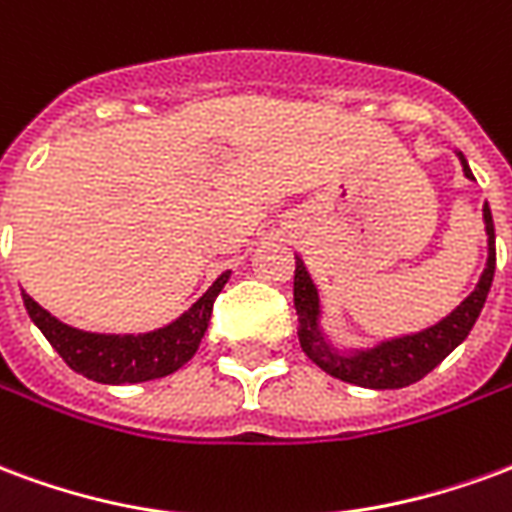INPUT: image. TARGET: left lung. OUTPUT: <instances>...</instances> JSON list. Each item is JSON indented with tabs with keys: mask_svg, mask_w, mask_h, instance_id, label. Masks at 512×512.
<instances>
[{
	"mask_svg": "<svg viewBox=\"0 0 512 512\" xmlns=\"http://www.w3.org/2000/svg\"><path fill=\"white\" fill-rule=\"evenodd\" d=\"M461 156V153H458ZM466 178H472V169L461 156ZM485 233H488V266L477 288L469 299L463 301L458 310H452L444 321L430 326L425 332L411 334V337H397L389 343H381L373 351H359L354 356L334 354L329 345L323 343L318 332V290L312 285L307 268L296 257V277H293V304H296V332L304 354L310 356L315 365L326 370L329 376L348 381V384L367 386V389H403L408 384H417L436 365H441L458 345L469 337L472 326L483 312L488 299V290L494 282L496 271V241H494V219L491 208L485 202Z\"/></svg>",
	"mask_w": 512,
	"mask_h": 512,
	"instance_id": "1",
	"label": "left lung"
}]
</instances>
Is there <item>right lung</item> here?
I'll list each match as a JSON object with an SVG mask.
<instances>
[{
  "mask_svg": "<svg viewBox=\"0 0 512 512\" xmlns=\"http://www.w3.org/2000/svg\"><path fill=\"white\" fill-rule=\"evenodd\" d=\"M230 271L213 282L208 293L191 310L180 315L164 329L150 334H90L79 332L68 323L57 321L51 312L40 307L32 296H24L29 318L35 321L51 348L62 356V362L79 376L93 378L101 384H139L150 378H164L197 354L211 321L213 301L222 293Z\"/></svg>",
  "mask_w": 512,
  "mask_h": 512,
  "instance_id": "right-lung-1",
  "label": "right lung"
}]
</instances>
